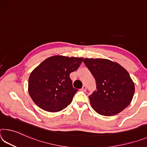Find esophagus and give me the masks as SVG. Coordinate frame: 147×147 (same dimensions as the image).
<instances>
[{
	"mask_svg": "<svg viewBox=\"0 0 147 147\" xmlns=\"http://www.w3.org/2000/svg\"><path fill=\"white\" fill-rule=\"evenodd\" d=\"M86 88H86V86L84 85V86H82V88H81V90L83 91V92H86Z\"/></svg>",
	"mask_w": 147,
	"mask_h": 147,
	"instance_id": "esophagus-1",
	"label": "esophagus"
}]
</instances>
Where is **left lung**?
Returning <instances> with one entry per match:
<instances>
[{
  "label": "left lung",
  "mask_w": 147,
  "mask_h": 147,
  "mask_svg": "<svg viewBox=\"0 0 147 147\" xmlns=\"http://www.w3.org/2000/svg\"><path fill=\"white\" fill-rule=\"evenodd\" d=\"M84 63L95 79L97 91L89 96L94 110L99 115H117L129 105L135 93L134 81L118 63L101 58H85Z\"/></svg>",
  "instance_id": "8db88e82"
}]
</instances>
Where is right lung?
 I'll use <instances>...</instances> for the list:
<instances>
[{
	"label": "right lung",
	"mask_w": 147,
	"mask_h": 147,
	"mask_svg": "<svg viewBox=\"0 0 147 147\" xmlns=\"http://www.w3.org/2000/svg\"><path fill=\"white\" fill-rule=\"evenodd\" d=\"M83 59L53 55L37 66L28 81V92L34 103L50 113L61 111L71 104L78 90L73 87L69 75Z\"/></svg>",
	"instance_id": "1"
}]
</instances>
